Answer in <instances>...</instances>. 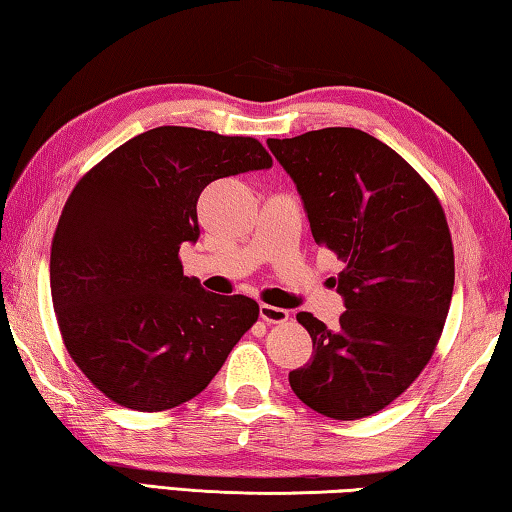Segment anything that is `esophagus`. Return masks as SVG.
Here are the masks:
<instances>
[{"instance_id": "34e87169", "label": "esophagus", "mask_w": 512, "mask_h": 512, "mask_svg": "<svg viewBox=\"0 0 512 512\" xmlns=\"http://www.w3.org/2000/svg\"><path fill=\"white\" fill-rule=\"evenodd\" d=\"M261 319L267 321V324H283V321L290 319V312L276 306H267V303H261Z\"/></svg>"}]
</instances>
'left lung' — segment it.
Here are the masks:
<instances>
[{
    "label": "left lung",
    "instance_id": "obj_1",
    "mask_svg": "<svg viewBox=\"0 0 512 512\" xmlns=\"http://www.w3.org/2000/svg\"><path fill=\"white\" fill-rule=\"evenodd\" d=\"M267 146L297 184L312 238L344 263L333 281L346 306L339 326L297 315L312 357L290 371V387L321 416L378 414L411 387L443 333L454 290L443 206L396 150L362 130H312Z\"/></svg>",
    "mask_w": 512,
    "mask_h": 512
}]
</instances>
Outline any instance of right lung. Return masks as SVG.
<instances>
[{"instance_id": "right-lung-1", "label": "right lung", "mask_w": 512, "mask_h": 512, "mask_svg": "<svg viewBox=\"0 0 512 512\" xmlns=\"http://www.w3.org/2000/svg\"><path fill=\"white\" fill-rule=\"evenodd\" d=\"M272 166L251 137L161 125L83 175L51 242V299L71 360L116 405L164 411L202 393L258 303L188 279L179 247L200 238L213 179Z\"/></svg>"}]
</instances>
